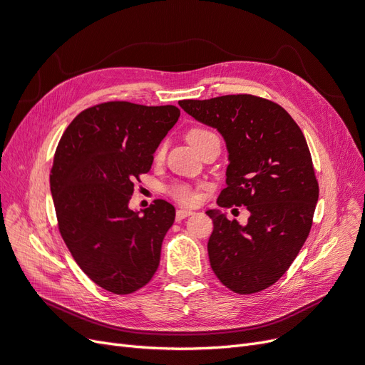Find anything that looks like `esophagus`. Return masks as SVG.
<instances>
[{
	"mask_svg": "<svg viewBox=\"0 0 365 365\" xmlns=\"http://www.w3.org/2000/svg\"><path fill=\"white\" fill-rule=\"evenodd\" d=\"M193 212L192 211H188V210H177V222H181L182 218H185V217H188V215H192Z\"/></svg>",
	"mask_w": 365,
	"mask_h": 365,
	"instance_id": "34e87169",
	"label": "esophagus"
}]
</instances>
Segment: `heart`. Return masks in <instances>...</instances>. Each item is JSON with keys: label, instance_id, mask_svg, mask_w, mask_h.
I'll list each match as a JSON object with an SVG mask.
<instances>
[{"label": "heart", "instance_id": "obj_1", "mask_svg": "<svg viewBox=\"0 0 365 365\" xmlns=\"http://www.w3.org/2000/svg\"><path fill=\"white\" fill-rule=\"evenodd\" d=\"M214 139H218L217 135L205 127H193L188 130V133H187V140L190 142L197 151H200L208 142H211ZM163 155H165V143H160L155 148L154 158L160 160V158H163ZM166 193L172 199L182 203V205H193V203L196 202V193L193 192V188L184 182L170 184L166 188Z\"/></svg>", "mask_w": 365, "mask_h": 365}]
</instances>
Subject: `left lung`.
<instances>
[{
    "instance_id": "obj_1",
    "label": "left lung",
    "mask_w": 365,
    "mask_h": 365,
    "mask_svg": "<svg viewBox=\"0 0 365 365\" xmlns=\"http://www.w3.org/2000/svg\"><path fill=\"white\" fill-rule=\"evenodd\" d=\"M180 106L226 140L230 163L218 205L250 211L244 227L207 211L211 268L232 292H260L292 265L313 225L319 184L307 140L280 105L257 96L181 100Z\"/></svg>"
}]
</instances>
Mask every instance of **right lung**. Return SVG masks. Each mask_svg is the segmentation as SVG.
<instances>
[{"instance_id":"add662e5","label":"right lung","mask_w":365,"mask_h":365,"mask_svg":"<svg viewBox=\"0 0 365 365\" xmlns=\"http://www.w3.org/2000/svg\"><path fill=\"white\" fill-rule=\"evenodd\" d=\"M178 116L172 105L105 101L76 115L58 142L51 169L58 230L79 268L115 295L136 292L158 268L175 208L157 199L139 215L128 200Z\"/></svg>"}]
</instances>
